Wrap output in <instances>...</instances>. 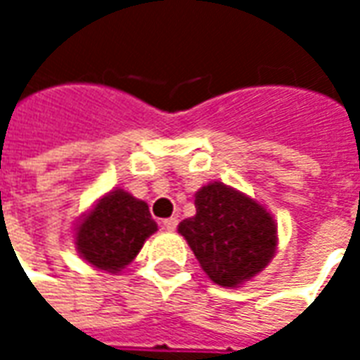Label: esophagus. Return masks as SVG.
Segmentation results:
<instances>
[{
  "mask_svg": "<svg viewBox=\"0 0 360 360\" xmlns=\"http://www.w3.org/2000/svg\"><path fill=\"white\" fill-rule=\"evenodd\" d=\"M162 224H164V227H165V229H167V231H175V229H177V224H179V221H177V218H167V219H164Z\"/></svg>",
  "mask_w": 360,
  "mask_h": 360,
  "instance_id": "esophagus-1",
  "label": "esophagus"
}]
</instances>
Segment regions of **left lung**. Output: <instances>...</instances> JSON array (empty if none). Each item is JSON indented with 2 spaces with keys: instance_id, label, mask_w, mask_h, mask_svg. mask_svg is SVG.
Instances as JSON below:
<instances>
[{
  "instance_id": "left-lung-1",
  "label": "left lung",
  "mask_w": 360,
  "mask_h": 360,
  "mask_svg": "<svg viewBox=\"0 0 360 360\" xmlns=\"http://www.w3.org/2000/svg\"><path fill=\"white\" fill-rule=\"evenodd\" d=\"M195 206L179 233L214 283L237 287L264 270L278 247L276 224L264 206L218 181L196 193Z\"/></svg>"
}]
</instances>
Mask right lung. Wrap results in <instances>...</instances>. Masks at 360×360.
<instances>
[{"label": "right lung", "instance_id": "obj_1", "mask_svg": "<svg viewBox=\"0 0 360 360\" xmlns=\"http://www.w3.org/2000/svg\"><path fill=\"white\" fill-rule=\"evenodd\" d=\"M156 229L148 204L123 188H115L82 218L75 245L89 264L115 274L141 252L144 241Z\"/></svg>", "mask_w": 360, "mask_h": 360}]
</instances>
